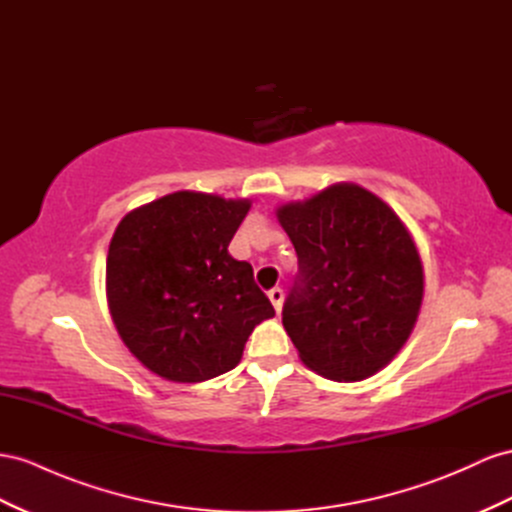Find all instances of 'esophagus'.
<instances>
[{"label":"esophagus","mask_w":512,"mask_h":512,"mask_svg":"<svg viewBox=\"0 0 512 512\" xmlns=\"http://www.w3.org/2000/svg\"><path fill=\"white\" fill-rule=\"evenodd\" d=\"M267 295H269V301L273 303L275 312H280V310H282V301H284V290L275 286V288H271V290H269Z\"/></svg>","instance_id":"34e87169"}]
</instances>
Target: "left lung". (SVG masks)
Segmentation results:
<instances>
[{
    "mask_svg": "<svg viewBox=\"0 0 512 512\" xmlns=\"http://www.w3.org/2000/svg\"><path fill=\"white\" fill-rule=\"evenodd\" d=\"M299 275L282 310L301 362L321 377L362 381L388 366L418 321L422 258L407 226L375 193L336 183L280 206Z\"/></svg>",
    "mask_w": 512,
    "mask_h": 512,
    "instance_id": "obj_1",
    "label": "left lung"
}]
</instances>
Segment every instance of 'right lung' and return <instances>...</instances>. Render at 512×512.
<instances>
[{
    "label": "right lung",
    "mask_w": 512,
    "mask_h": 512,
    "mask_svg": "<svg viewBox=\"0 0 512 512\" xmlns=\"http://www.w3.org/2000/svg\"><path fill=\"white\" fill-rule=\"evenodd\" d=\"M250 200L174 191L122 217L105 290L118 336L155 375L200 383L241 362L256 325L275 316L252 265L228 245Z\"/></svg>",
    "instance_id": "add662e5"
}]
</instances>
